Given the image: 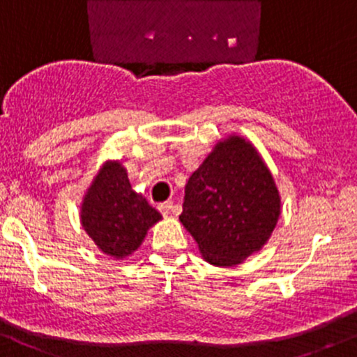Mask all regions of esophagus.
<instances>
[{
	"mask_svg": "<svg viewBox=\"0 0 357 357\" xmlns=\"http://www.w3.org/2000/svg\"><path fill=\"white\" fill-rule=\"evenodd\" d=\"M158 209L163 213V216H168V215H172V211H174V203H172V201H165V203H161L160 206H158Z\"/></svg>",
	"mask_w": 357,
	"mask_h": 357,
	"instance_id": "esophagus-1",
	"label": "esophagus"
}]
</instances>
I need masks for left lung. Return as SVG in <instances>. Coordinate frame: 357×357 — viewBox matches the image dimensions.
Returning <instances> with one entry per match:
<instances>
[{
	"label": "left lung",
	"instance_id": "1",
	"mask_svg": "<svg viewBox=\"0 0 357 357\" xmlns=\"http://www.w3.org/2000/svg\"><path fill=\"white\" fill-rule=\"evenodd\" d=\"M280 208L277 183L256 146L230 134L187 180L178 220L204 261L237 266L270 241Z\"/></svg>",
	"mask_w": 357,
	"mask_h": 357
}]
</instances>
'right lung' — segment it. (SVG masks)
Listing matches in <instances>:
<instances>
[{
  "label": "right lung",
  "mask_w": 357,
  "mask_h": 357,
  "mask_svg": "<svg viewBox=\"0 0 357 357\" xmlns=\"http://www.w3.org/2000/svg\"><path fill=\"white\" fill-rule=\"evenodd\" d=\"M160 211L135 192L120 160L99 167L80 203V225L94 244L113 259H125L141 248Z\"/></svg>",
  "instance_id": "right-lung-1"
}]
</instances>
